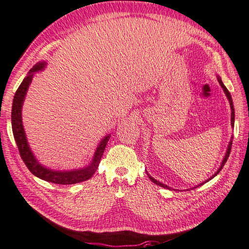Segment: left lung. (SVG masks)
I'll list each match as a JSON object with an SVG mask.
<instances>
[{
	"mask_svg": "<svg viewBox=\"0 0 249 249\" xmlns=\"http://www.w3.org/2000/svg\"><path fill=\"white\" fill-rule=\"evenodd\" d=\"M217 80H218L219 85H221V87H222L223 90H224V92H225V94H226V96H227V98H228V101H229V104H230V109H231V126L233 127V125H234V108H233V102H232V97H231V95H230V92L228 91V89L226 88V87H225V85H224V84H223V82H222L221 77H219L218 75H217ZM232 139H233V137H231V139H230V142H229V144H228V147H227L226 154H225V156H224L223 161H222V163H221V166L218 167V170H217V171L214 173V174H213V175H212V176H211L209 179H207L206 181H204V182L199 183L198 186H195L194 188H197V187L203 186L204 183H206L207 181L211 180V179H212L213 177H215V176L218 174V173L222 171L223 166L225 165V163H226V161H227V159H228V157H229V154H230V151H231V145H232ZM146 173H147V172H146ZM147 175H148L149 179H151V180H152L154 183L157 184V186H160V187H162V188H165V189H169V190H171V187L166 186V184H164V183H162V182H160V181H158V180H156V179H155V178H153L151 175H149L148 173H147ZM194 188H192V189H194Z\"/></svg>",
	"mask_w": 249,
	"mask_h": 249,
	"instance_id": "left-lung-1",
	"label": "left lung"
}]
</instances>
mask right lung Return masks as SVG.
Returning a JSON list of instances; mask_svg holds the SVG:
<instances>
[{
	"instance_id": "1",
	"label": "right lung",
	"mask_w": 249,
	"mask_h": 249,
	"mask_svg": "<svg viewBox=\"0 0 249 249\" xmlns=\"http://www.w3.org/2000/svg\"><path fill=\"white\" fill-rule=\"evenodd\" d=\"M45 67L46 61H40L36 63L31 69L30 72L27 73L26 77L23 79V82L16 92L13 102V109H11V127H13L15 141L17 145H18L22 160L24 161L27 169L32 172V174H34L36 177L42 179V180L57 184H74L86 181L93 176L95 173L98 164H100L103 153L105 151L107 142L109 141V138H110V135L104 137L102 141L98 143L95 153L93 155V158H92V161L89 165L82 167V169H75L71 171H56L44 166L35 157V155L30 147V144L27 142L26 134L22 122V106L25 100L28 87H30L33 80L34 74L39 71H43Z\"/></svg>"
}]
</instances>
